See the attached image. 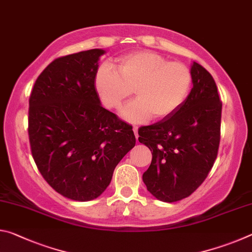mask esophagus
Segmentation results:
<instances>
[{"label":"esophagus","instance_id":"1","mask_svg":"<svg viewBox=\"0 0 252 252\" xmlns=\"http://www.w3.org/2000/svg\"><path fill=\"white\" fill-rule=\"evenodd\" d=\"M132 130H133V132H134V134H135V138L138 139V136H139V134H138V126H133L132 127Z\"/></svg>","mask_w":252,"mask_h":252}]
</instances>
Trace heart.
<instances>
[{"instance_id":"b5f03b06","label":"heart","mask_w":252,"mask_h":252,"mask_svg":"<svg viewBox=\"0 0 252 252\" xmlns=\"http://www.w3.org/2000/svg\"><path fill=\"white\" fill-rule=\"evenodd\" d=\"M112 68L102 66L97 71L96 90L104 105L112 110L120 108L133 90L136 99L121 114L134 123L172 116L185 103L192 84V74L186 64L151 51L122 55Z\"/></svg>"}]
</instances>
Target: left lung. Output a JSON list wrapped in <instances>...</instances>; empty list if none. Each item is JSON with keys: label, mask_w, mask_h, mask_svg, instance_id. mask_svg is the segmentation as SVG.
Segmentation results:
<instances>
[{"label": "left lung", "mask_w": 252, "mask_h": 252, "mask_svg": "<svg viewBox=\"0 0 252 252\" xmlns=\"http://www.w3.org/2000/svg\"><path fill=\"white\" fill-rule=\"evenodd\" d=\"M193 88L172 116L139 129V142L152 152L142 179L153 197L176 202L206 180L218 156L221 109L212 75L199 63L191 66Z\"/></svg>", "instance_id": "left-lung-1"}]
</instances>
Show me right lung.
Here are the masks:
<instances>
[{
    "label": "right lung",
    "mask_w": 252,
    "mask_h": 252,
    "mask_svg": "<svg viewBox=\"0 0 252 252\" xmlns=\"http://www.w3.org/2000/svg\"><path fill=\"white\" fill-rule=\"evenodd\" d=\"M93 49L55 59L42 71L29 100L34 161L53 189L90 201L110 185L114 169L135 146L132 126L101 105Z\"/></svg>",
    "instance_id": "add662e5"
}]
</instances>
